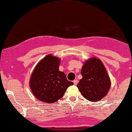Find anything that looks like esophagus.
<instances>
[{"label":"esophagus","instance_id":"34e87169","mask_svg":"<svg viewBox=\"0 0 132 132\" xmlns=\"http://www.w3.org/2000/svg\"><path fill=\"white\" fill-rule=\"evenodd\" d=\"M73 83L75 85H77V84L78 83V80H77V79L74 80V81H73Z\"/></svg>","mask_w":132,"mask_h":132}]
</instances>
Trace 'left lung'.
<instances>
[{
  "instance_id": "8db88e82",
  "label": "left lung",
  "mask_w": 132,
  "mask_h": 132,
  "mask_svg": "<svg viewBox=\"0 0 132 132\" xmlns=\"http://www.w3.org/2000/svg\"><path fill=\"white\" fill-rule=\"evenodd\" d=\"M77 87L84 97L97 102L105 97L110 89L111 82L104 64L100 59L92 58L85 62Z\"/></svg>"
}]
</instances>
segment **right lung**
<instances>
[{
    "label": "right lung",
    "instance_id": "obj_1",
    "mask_svg": "<svg viewBox=\"0 0 132 132\" xmlns=\"http://www.w3.org/2000/svg\"><path fill=\"white\" fill-rule=\"evenodd\" d=\"M61 60L49 54L39 61L34 69L30 79L32 94L45 103H54L63 96L68 87L73 85L66 74L59 70Z\"/></svg>",
    "mask_w": 132,
    "mask_h": 132
}]
</instances>
